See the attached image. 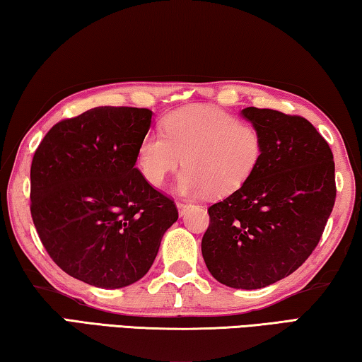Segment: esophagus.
<instances>
[{"mask_svg": "<svg viewBox=\"0 0 362 362\" xmlns=\"http://www.w3.org/2000/svg\"><path fill=\"white\" fill-rule=\"evenodd\" d=\"M177 207H179V214H180V216H183V214H185V211L189 207V203H187V201L179 199V201H177Z\"/></svg>", "mask_w": 362, "mask_h": 362, "instance_id": "obj_1", "label": "esophagus"}]
</instances>
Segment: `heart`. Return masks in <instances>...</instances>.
Segmentation results:
<instances>
[{
    "instance_id": "obj_1",
    "label": "heart",
    "mask_w": 362,
    "mask_h": 362,
    "mask_svg": "<svg viewBox=\"0 0 362 362\" xmlns=\"http://www.w3.org/2000/svg\"><path fill=\"white\" fill-rule=\"evenodd\" d=\"M265 156V137L254 122L212 105H189L169 113L163 132L153 131L137 150L140 173L161 187L185 166L177 182L183 194L225 196L241 188Z\"/></svg>"
}]
</instances>
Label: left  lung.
I'll list each match as a JSON object with an SVG mask.
<instances>
[{
    "instance_id": "obj_1",
    "label": "left lung",
    "mask_w": 362,
    "mask_h": 362,
    "mask_svg": "<svg viewBox=\"0 0 362 362\" xmlns=\"http://www.w3.org/2000/svg\"><path fill=\"white\" fill-rule=\"evenodd\" d=\"M265 156L254 175L212 204L201 241L218 283L260 289L289 276L320 243L335 203L334 155L316 127L298 115L249 107Z\"/></svg>"
}]
</instances>
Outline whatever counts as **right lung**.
Segmentation results:
<instances>
[{
    "label": "right lung",
    "mask_w": 362,
    "mask_h": 362,
    "mask_svg": "<svg viewBox=\"0 0 362 362\" xmlns=\"http://www.w3.org/2000/svg\"><path fill=\"white\" fill-rule=\"evenodd\" d=\"M151 110L95 107L54 124L30 169V212L56 265L103 289L148 272L179 218L173 198L136 168Z\"/></svg>",
    "instance_id": "add662e5"
}]
</instances>
